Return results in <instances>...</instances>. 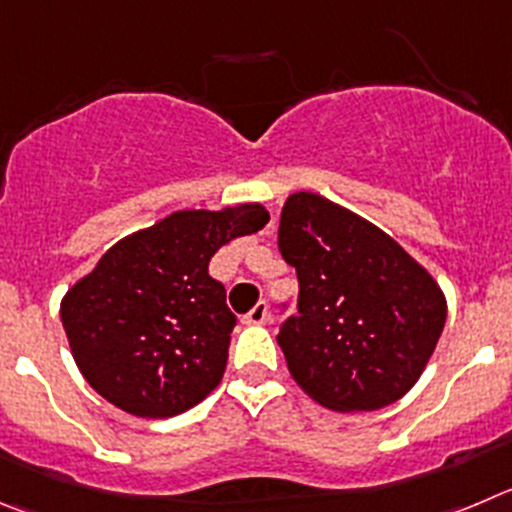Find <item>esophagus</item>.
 I'll use <instances>...</instances> for the list:
<instances>
[{"label": "esophagus", "mask_w": 512, "mask_h": 512, "mask_svg": "<svg viewBox=\"0 0 512 512\" xmlns=\"http://www.w3.org/2000/svg\"><path fill=\"white\" fill-rule=\"evenodd\" d=\"M267 315H270L267 313V303H257L242 321H245L247 326H262V323H267Z\"/></svg>", "instance_id": "esophagus-1"}]
</instances>
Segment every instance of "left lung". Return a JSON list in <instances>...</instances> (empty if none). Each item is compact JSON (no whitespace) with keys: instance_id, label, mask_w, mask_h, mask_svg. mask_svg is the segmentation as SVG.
Segmentation results:
<instances>
[{"instance_id":"8db88e82","label":"left lung","mask_w":512,"mask_h":512,"mask_svg":"<svg viewBox=\"0 0 512 512\" xmlns=\"http://www.w3.org/2000/svg\"><path fill=\"white\" fill-rule=\"evenodd\" d=\"M278 247L298 275V310L278 343L305 394L333 412H374L407 394L447 321L432 275L379 227L310 191L285 202Z\"/></svg>"}]
</instances>
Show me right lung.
Here are the masks:
<instances>
[{
	"label": "right lung",
	"mask_w": 512,
	"mask_h": 512,
	"mask_svg": "<svg viewBox=\"0 0 512 512\" xmlns=\"http://www.w3.org/2000/svg\"><path fill=\"white\" fill-rule=\"evenodd\" d=\"M267 219L262 204L186 209L116 242L60 305L85 381L133 417L199 404L222 381L237 323L209 260Z\"/></svg>",
	"instance_id": "add662e5"
}]
</instances>
